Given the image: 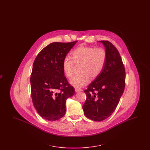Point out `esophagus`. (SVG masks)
<instances>
[{
    "mask_svg": "<svg viewBox=\"0 0 150 150\" xmlns=\"http://www.w3.org/2000/svg\"><path fill=\"white\" fill-rule=\"evenodd\" d=\"M75 92H79L83 91V89H82L77 88H75Z\"/></svg>",
    "mask_w": 150,
    "mask_h": 150,
    "instance_id": "obj_1",
    "label": "esophagus"
}]
</instances>
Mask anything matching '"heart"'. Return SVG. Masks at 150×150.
Listing matches in <instances>:
<instances>
[{"mask_svg":"<svg viewBox=\"0 0 150 150\" xmlns=\"http://www.w3.org/2000/svg\"><path fill=\"white\" fill-rule=\"evenodd\" d=\"M72 58L66 56L62 62V69L67 78L71 77L75 64L79 66L78 75L70 80V84L76 88L86 85L90 76L96 78L102 71L107 60V52L102 48L80 46L71 52Z\"/></svg>","mask_w":150,"mask_h":150,"instance_id":"b5f03b06","label":"heart"}]
</instances>
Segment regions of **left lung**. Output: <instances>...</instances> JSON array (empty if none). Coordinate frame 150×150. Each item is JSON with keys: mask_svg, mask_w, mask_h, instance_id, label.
Here are the masks:
<instances>
[{"mask_svg": "<svg viewBox=\"0 0 150 150\" xmlns=\"http://www.w3.org/2000/svg\"><path fill=\"white\" fill-rule=\"evenodd\" d=\"M107 52V60L100 75L84 91V113L92 120L101 121L114 112L125 85V71L119 51L107 40L100 41Z\"/></svg>", "mask_w": 150, "mask_h": 150, "instance_id": "1", "label": "left lung"}]
</instances>
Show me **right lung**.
Segmentation results:
<instances>
[{
    "label": "right lung",
    "mask_w": 150,
    "mask_h": 150,
    "mask_svg": "<svg viewBox=\"0 0 150 150\" xmlns=\"http://www.w3.org/2000/svg\"><path fill=\"white\" fill-rule=\"evenodd\" d=\"M77 41L54 42L41 50L33 64L30 77L34 106L43 119L57 120L66 113V100L75 89L64 76L62 62Z\"/></svg>",
    "instance_id": "right-lung-1"
}]
</instances>
